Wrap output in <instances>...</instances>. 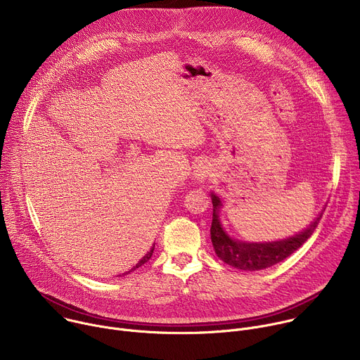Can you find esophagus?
I'll list each match as a JSON object with an SVG mask.
<instances>
[{
  "label": "esophagus",
  "mask_w": 360,
  "mask_h": 360,
  "mask_svg": "<svg viewBox=\"0 0 360 360\" xmlns=\"http://www.w3.org/2000/svg\"><path fill=\"white\" fill-rule=\"evenodd\" d=\"M196 175H198V178H200V179L203 178V174H202V172H199V174H196Z\"/></svg>",
  "instance_id": "esophagus-1"
}]
</instances>
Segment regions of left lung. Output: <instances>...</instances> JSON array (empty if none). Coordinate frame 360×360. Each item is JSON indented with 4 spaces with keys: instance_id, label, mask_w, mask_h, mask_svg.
<instances>
[{
    "instance_id": "1",
    "label": "left lung",
    "mask_w": 360,
    "mask_h": 360,
    "mask_svg": "<svg viewBox=\"0 0 360 360\" xmlns=\"http://www.w3.org/2000/svg\"><path fill=\"white\" fill-rule=\"evenodd\" d=\"M211 198L214 205L211 239L215 253L225 264L240 271H261L286 259L311 238L325 211L323 210L306 229L290 238L274 242H246L235 239L225 231L219 218L222 202L214 192H211Z\"/></svg>"
}]
</instances>
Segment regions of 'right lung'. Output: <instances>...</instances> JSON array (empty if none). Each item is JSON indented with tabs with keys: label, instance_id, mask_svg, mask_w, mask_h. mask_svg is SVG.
I'll return each instance as SVG.
<instances>
[{
	"label": "right lung",
	"instance_id": "add662e5",
	"mask_svg": "<svg viewBox=\"0 0 360 360\" xmlns=\"http://www.w3.org/2000/svg\"><path fill=\"white\" fill-rule=\"evenodd\" d=\"M153 246H155V245H153ZM153 246H152V248H150V250H149V252H148V253H146V255H145V256H143V258H142V259H141V261H139V262H138V264H136V265H135V266H134V268H132V269H131V271H129V272H132V271H135V269H136V268H139V266H142V265H143V264H145V262H148V261H149V259H150V256H152V253H153Z\"/></svg>",
	"mask_w": 360,
	"mask_h": 360
}]
</instances>
